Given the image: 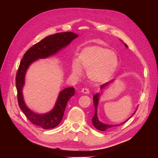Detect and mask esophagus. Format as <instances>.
Returning <instances> with one entry per match:
<instances>
[{
    "mask_svg": "<svg viewBox=\"0 0 158 158\" xmlns=\"http://www.w3.org/2000/svg\"><path fill=\"white\" fill-rule=\"evenodd\" d=\"M81 91L83 93H85V94H89V90L87 89V88H83Z\"/></svg>",
    "mask_w": 158,
    "mask_h": 158,
    "instance_id": "obj_1",
    "label": "esophagus"
}]
</instances>
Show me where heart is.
<instances>
[{
  "label": "heart",
  "instance_id": "obj_1",
  "mask_svg": "<svg viewBox=\"0 0 158 158\" xmlns=\"http://www.w3.org/2000/svg\"><path fill=\"white\" fill-rule=\"evenodd\" d=\"M118 66L116 53L107 48L92 46L85 47L79 54L78 59L72 65L73 73L79 75L81 68L87 69L89 78L96 83L109 81L114 75Z\"/></svg>",
  "mask_w": 158,
  "mask_h": 158
}]
</instances>
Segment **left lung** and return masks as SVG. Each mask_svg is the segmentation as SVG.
Listing matches in <instances>:
<instances>
[{
	"label": "left lung",
	"instance_id": "8db88e82",
	"mask_svg": "<svg viewBox=\"0 0 158 158\" xmlns=\"http://www.w3.org/2000/svg\"><path fill=\"white\" fill-rule=\"evenodd\" d=\"M125 47H127V45L125 44ZM109 84V82L108 83H106V84H103L101 86V89H103L104 87H105L106 85ZM98 99H99V94H95L93 96V103H94V105H95V114L93 117L92 118V123L93 125H94L96 129H98V130H100V131H105L106 130L109 129V128H111L112 127H116V126H119V125L124 124L125 123H126L127 121H125L123 123H121L119 125H106V124H103L101 122H100L99 121L98 118V116H97V107H98Z\"/></svg>",
	"mask_w": 158,
	"mask_h": 158
}]
</instances>
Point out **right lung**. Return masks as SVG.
I'll use <instances>...</instances> for the list:
<instances>
[{
    "mask_svg": "<svg viewBox=\"0 0 158 158\" xmlns=\"http://www.w3.org/2000/svg\"><path fill=\"white\" fill-rule=\"evenodd\" d=\"M78 35L72 32L58 33L47 36L27 50L21 59L16 75V87L17 100L21 111L32 123L44 130L54 128L62 121L64 111L68 100L74 94L73 87L66 88L60 93L58 100L52 111L47 114L40 115L31 111L26 106L22 95V88L24 84V77L29 65L38 58H47L65 47L77 37Z\"/></svg>",
    "mask_w": 158,
    "mask_h": 158,
    "instance_id": "obj_1",
    "label": "right lung"
}]
</instances>
